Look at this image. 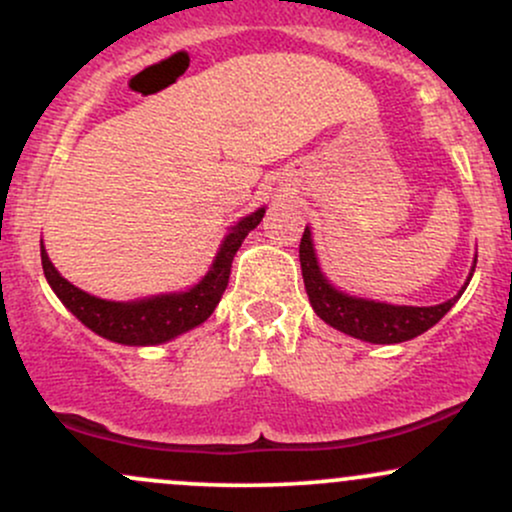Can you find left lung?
Returning <instances> with one entry per match:
<instances>
[{
    "instance_id": "1",
    "label": "left lung",
    "mask_w": 512,
    "mask_h": 512,
    "mask_svg": "<svg viewBox=\"0 0 512 512\" xmlns=\"http://www.w3.org/2000/svg\"><path fill=\"white\" fill-rule=\"evenodd\" d=\"M301 269H303V284L308 291L310 305L327 325L334 330L351 334V337L363 339L370 344H399L407 339L419 337L455 305L462 291L457 293L450 301L440 305H428V308H416V305H387L375 301H363V298L346 296V293L337 291L330 281L325 279L317 267V257L313 250V240H310V231L305 228L301 238ZM477 264V260H474Z\"/></svg>"
}]
</instances>
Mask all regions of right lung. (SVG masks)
I'll list each match as a JSON object with an SVG mask.
<instances>
[{
  "label": "right lung",
  "mask_w": 512,
  "mask_h": 512,
  "mask_svg": "<svg viewBox=\"0 0 512 512\" xmlns=\"http://www.w3.org/2000/svg\"><path fill=\"white\" fill-rule=\"evenodd\" d=\"M262 216L264 209H257L255 214L245 216V219L238 221V226H233V231L223 240L219 255H216L207 276L197 286H192L190 291L166 293V296L144 298V301H103V298L76 289L52 267L43 245H40V260H43L45 279H48L52 291L84 322L88 330L101 334L110 342L127 346L163 344L182 332L192 330V327L202 325L214 313L228 286L233 257L243 245L245 236L262 221Z\"/></svg>",
  "instance_id": "1"
}]
</instances>
